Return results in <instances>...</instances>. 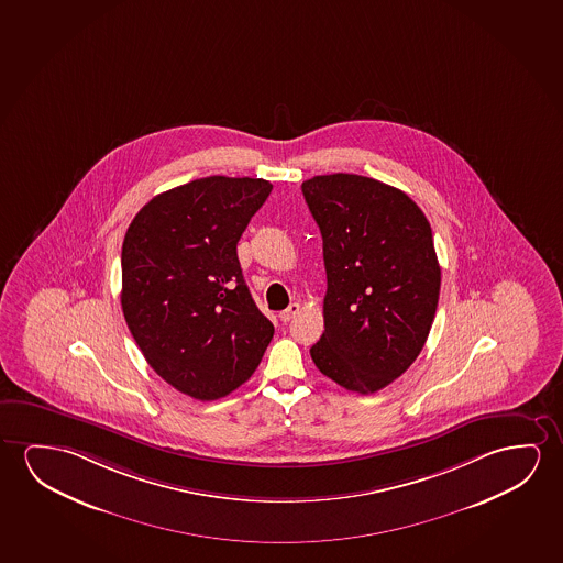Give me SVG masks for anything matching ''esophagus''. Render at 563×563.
<instances>
[{
  "label": "esophagus",
  "instance_id": "1",
  "mask_svg": "<svg viewBox=\"0 0 563 563\" xmlns=\"http://www.w3.org/2000/svg\"><path fill=\"white\" fill-rule=\"evenodd\" d=\"M300 310H302V306H300V303H290V306H288L285 311H280V316H278V318L283 319L285 323H288L290 319L296 318V316L300 313Z\"/></svg>",
  "mask_w": 563,
  "mask_h": 563
}]
</instances>
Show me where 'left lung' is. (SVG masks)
<instances>
[{"instance_id": "1", "label": "left lung", "mask_w": 563, "mask_h": 563, "mask_svg": "<svg viewBox=\"0 0 563 563\" xmlns=\"http://www.w3.org/2000/svg\"><path fill=\"white\" fill-rule=\"evenodd\" d=\"M323 238L325 331L319 372L349 391H379L424 349L440 300L430 222L400 189L358 174L302 184Z\"/></svg>"}]
</instances>
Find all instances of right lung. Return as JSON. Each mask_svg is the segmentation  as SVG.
Listing matches in <instances>:
<instances>
[{
    "label": "right lung",
    "instance_id": "obj_1",
    "mask_svg": "<svg viewBox=\"0 0 563 563\" xmlns=\"http://www.w3.org/2000/svg\"><path fill=\"white\" fill-rule=\"evenodd\" d=\"M267 179L209 176L153 197L122 245V310L148 366L197 400L252 377L275 327L245 285L236 245Z\"/></svg>",
    "mask_w": 563,
    "mask_h": 563
}]
</instances>
